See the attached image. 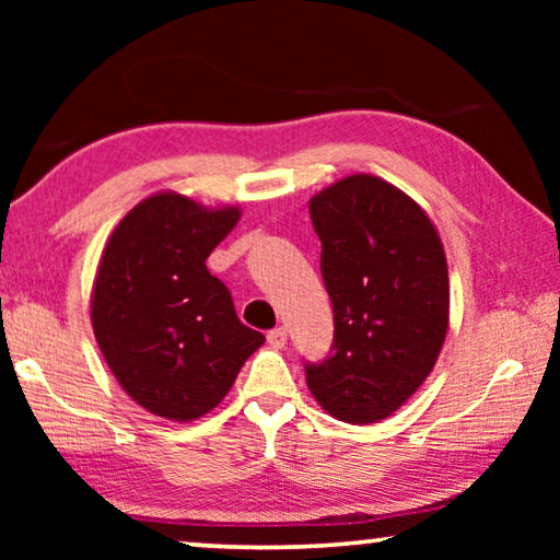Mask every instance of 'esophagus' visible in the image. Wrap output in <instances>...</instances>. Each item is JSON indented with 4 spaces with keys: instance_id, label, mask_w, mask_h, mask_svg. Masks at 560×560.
Listing matches in <instances>:
<instances>
[{
    "instance_id": "34e87169",
    "label": "esophagus",
    "mask_w": 560,
    "mask_h": 560,
    "mask_svg": "<svg viewBox=\"0 0 560 560\" xmlns=\"http://www.w3.org/2000/svg\"><path fill=\"white\" fill-rule=\"evenodd\" d=\"M267 340L269 343L273 346V348H283L287 346V328H273V330H269V336H267Z\"/></svg>"
}]
</instances>
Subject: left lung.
I'll return each mask as SVG.
<instances>
[{
    "mask_svg": "<svg viewBox=\"0 0 560 560\" xmlns=\"http://www.w3.org/2000/svg\"><path fill=\"white\" fill-rule=\"evenodd\" d=\"M334 303V346L303 363L336 420L393 415L424 383L450 326L447 259L430 217L400 189L350 175L308 205Z\"/></svg>",
    "mask_w": 560,
    "mask_h": 560,
    "instance_id": "left-lung-1",
    "label": "left lung"
}]
</instances>
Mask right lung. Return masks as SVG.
<instances>
[{
	"label": "right lung",
	"mask_w": 560,
	"mask_h": 560,
	"mask_svg": "<svg viewBox=\"0 0 560 560\" xmlns=\"http://www.w3.org/2000/svg\"><path fill=\"white\" fill-rule=\"evenodd\" d=\"M236 220L234 207L153 195L122 217L103 252L93 334L122 390L158 417L187 422L210 412L264 343L205 264Z\"/></svg>",
	"instance_id": "right-lung-1"
}]
</instances>
